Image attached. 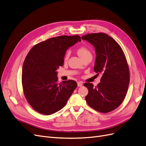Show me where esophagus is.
<instances>
[{"label":"esophagus","instance_id":"esophagus-1","mask_svg":"<svg viewBox=\"0 0 146 146\" xmlns=\"http://www.w3.org/2000/svg\"><path fill=\"white\" fill-rule=\"evenodd\" d=\"M78 87H82V86L83 85V83H82V82H78Z\"/></svg>","mask_w":146,"mask_h":146}]
</instances>
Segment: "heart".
Segmentation results:
<instances>
[{"mask_svg": "<svg viewBox=\"0 0 146 146\" xmlns=\"http://www.w3.org/2000/svg\"><path fill=\"white\" fill-rule=\"evenodd\" d=\"M77 52H78V55L81 58L85 56L91 55V53L90 50H89V48H88L87 47L84 46L79 47L78 48ZM69 55H70V52L67 51L66 53H65V55H64V60H67V59L69 57Z\"/></svg>", "mask_w": 146, "mask_h": 146, "instance_id": "heart-1", "label": "heart"}]
</instances>
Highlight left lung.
<instances>
[{
  "mask_svg": "<svg viewBox=\"0 0 146 146\" xmlns=\"http://www.w3.org/2000/svg\"><path fill=\"white\" fill-rule=\"evenodd\" d=\"M81 38L94 46V70L98 74H102L96 87L89 82L84 84L88 90L86 102L100 112H110L121 104L127 93L130 74L126 58L118 43L106 34H88Z\"/></svg>",
  "mask_w": 146,
  "mask_h": 146,
  "instance_id": "1",
  "label": "left lung"
}]
</instances>
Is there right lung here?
Listing matches in <instances>:
<instances>
[{
	"instance_id": "obj_1",
	"label": "right lung",
	"mask_w": 146,
	"mask_h": 146,
	"mask_svg": "<svg viewBox=\"0 0 146 146\" xmlns=\"http://www.w3.org/2000/svg\"><path fill=\"white\" fill-rule=\"evenodd\" d=\"M79 35H62L38 43L27 55L21 82L28 104L41 114L50 115L66 106L77 87L73 80L58 83L56 70L64 64L67 48L80 41Z\"/></svg>"
}]
</instances>
